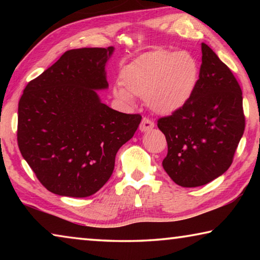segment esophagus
Masks as SVG:
<instances>
[{"mask_svg": "<svg viewBox=\"0 0 260 260\" xmlns=\"http://www.w3.org/2000/svg\"><path fill=\"white\" fill-rule=\"evenodd\" d=\"M153 127H155V122L149 119V118H143L142 122H141V125H140V131L141 132H148V131L152 129Z\"/></svg>", "mask_w": 260, "mask_h": 260, "instance_id": "1", "label": "esophagus"}]
</instances>
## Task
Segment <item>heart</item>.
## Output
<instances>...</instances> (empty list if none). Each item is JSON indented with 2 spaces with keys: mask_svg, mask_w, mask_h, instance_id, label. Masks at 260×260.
Wrapping results in <instances>:
<instances>
[{
  "mask_svg": "<svg viewBox=\"0 0 260 260\" xmlns=\"http://www.w3.org/2000/svg\"><path fill=\"white\" fill-rule=\"evenodd\" d=\"M199 78V63L190 52L158 49L125 65L119 74L122 87L113 94L127 103L133 96L146 99L153 112L171 114L190 101Z\"/></svg>",
  "mask_w": 260,
  "mask_h": 260,
  "instance_id": "b5f03b06",
  "label": "heart"
}]
</instances>
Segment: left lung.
Wrapping results in <instances>:
<instances>
[{
  "label": "left lung",
  "mask_w": 260,
  "mask_h": 260,
  "mask_svg": "<svg viewBox=\"0 0 260 260\" xmlns=\"http://www.w3.org/2000/svg\"><path fill=\"white\" fill-rule=\"evenodd\" d=\"M157 126L167 142L162 167L179 186H203L230 169L245 127L243 98L234 74L208 45L202 43L192 98Z\"/></svg>",
  "instance_id": "8db88e82"
}]
</instances>
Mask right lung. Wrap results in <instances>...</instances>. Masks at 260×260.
Segmentation results:
<instances>
[{
  "mask_svg": "<svg viewBox=\"0 0 260 260\" xmlns=\"http://www.w3.org/2000/svg\"><path fill=\"white\" fill-rule=\"evenodd\" d=\"M109 48H81L30 80L18 104L21 156L48 190L87 197L111 177L119 148L133 138L141 114L116 111L96 90L108 88Z\"/></svg>",
  "mask_w": 260,
  "mask_h": 260,
  "instance_id": "obj_1",
  "label": "right lung"
}]
</instances>
